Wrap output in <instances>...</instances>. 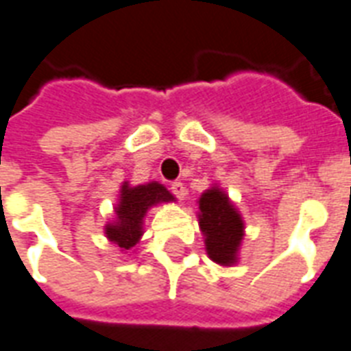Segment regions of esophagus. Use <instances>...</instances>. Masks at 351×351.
<instances>
[{"label":"esophagus","mask_w":351,"mask_h":351,"mask_svg":"<svg viewBox=\"0 0 351 351\" xmlns=\"http://www.w3.org/2000/svg\"><path fill=\"white\" fill-rule=\"evenodd\" d=\"M170 190H172L173 195H176V197H179V199H183L184 194H186V189H184V184L181 183V181H173L172 186H170Z\"/></svg>","instance_id":"34e87169"}]
</instances>
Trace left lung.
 I'll return each mask as SVG.
<instances>
[{
    "label": "left lung",
    "instance_id": "8db88e82",
    "mask_svg": "<svg viewBox=\"0 0 351 351\" xmlns=\"http://www.w3.org/2000/svg\"><path fill=\"white\" fill-rule=\"evenodd\" d=\"M199 229L205 236V249L208 258L219 265H234L238 262L241 240H243V219L229 195L214 184L199 197Z\"/></svg>",
    "mask_w": 351,
    "mask_h": 351
}]
</instances>
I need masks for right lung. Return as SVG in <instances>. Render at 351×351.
<instances>
[{"mask_svg":"<svg viewBox=\"0 0 351 351\" xmlns=\"http://www.w3.org/2000/svg\"><path fill=\"white\" fill-rule=\"evenodd\" d=\"M170 201H176V197L168 192L167 186L157 181L137 186L122 183L119 203L115 206L117 218L113 223L106 225L104 229L108 240L121 247V251H130L132 247L137 245L143 236V221L146 213L152 206Z\"/></svg>","mask_w":351,"mask_h":351,"instance_id":"right-lung-1","label":"right lung"}]
</instances>
